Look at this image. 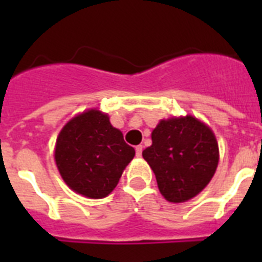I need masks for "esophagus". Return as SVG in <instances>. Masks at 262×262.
Here are the masks:
<instances>
[{"instance_id": "1", "label": "esophagus", "mask_w": 262, "mask_h": 262, "mask_svg": "<svg viewBox=\"0 0 262 262\" xmlns=\"http://www.w3.org/2000/svg\"><path fill=\"white\" fill-rule=\"evenodd\" d=\"M135 151H136V156L140 157L142 156V152H143V145H138V147L135 148Z\"/></svg>"}]
</instances>
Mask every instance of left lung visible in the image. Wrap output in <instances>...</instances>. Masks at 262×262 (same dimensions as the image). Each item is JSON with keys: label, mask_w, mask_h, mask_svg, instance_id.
<instances>
[{"label": "left lung", "mask_w": 262, "mask_h": 262, "mask_svg": "<svg viewBox=\"0 0 262 262\" xmlns=\"http://www.w3.org/2000/svg\"><path fill=\"white\" fill-rule=\"evenodd\" d=\"M143 157L156 176L160 193L169 202H185L211 181L219 148L211 129L191 115L161 120Z\"/></svg>", "instance_id": "1"}]
</instances>
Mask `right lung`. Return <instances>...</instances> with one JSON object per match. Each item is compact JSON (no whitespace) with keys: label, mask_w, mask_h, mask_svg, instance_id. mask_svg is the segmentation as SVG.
<instances>
[{"label":"right lung","mask_w":262,"mask_h":262,"mask_svg":"<svg viewBox=\"0 0 262 262\" xmlns=\"http://www.w3.org/2000/svg\"><path fill=\"white\" fill-rule=\"evenodd\" d=\"M134 156L135 149L98 110L69 120L55 148L56 165L66 184L76 193L96 200L114 190Z\"/></svg>","instance_id":"1"}]
</instances>
